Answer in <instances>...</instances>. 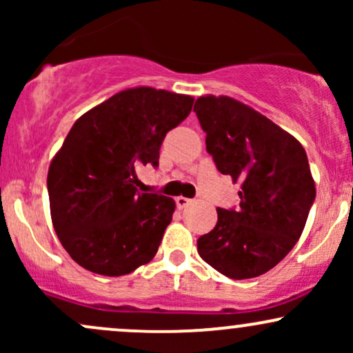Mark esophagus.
<instances>
[{
    "mask_svg": "<svg viewBox=\"0 0 353 353\" xmlns=\"http://www.w3.org/2000/svg\"><path fill=\"white\" fill-rule=\"evenodd\" d=\"M190 202H192V199H188V197H184V196L176 197V205H177V208H179V209L188 208Z\"/></svg>",
    "mask_w": 353,
    "mask_h": 353,
    "instance_id": "34e87169",
    "label": "esophagus"
}]
</instances>
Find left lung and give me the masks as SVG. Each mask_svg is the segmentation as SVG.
<instances>
[{"mask_svg": "<svg viewBox=\"0 0 353 353\" xmlns=\"http://www.w3.org/2000/svg\"><path fill=\"white\" fill-rule=\"evenodd\" d=\"M194 111L217 171L242 185L237 208L217 209L216 228L197 239V252L230 279L259 277L292 250L314 205L305 149L228 96L199 98Z\"/></svg>", "mask_w": 353, "mask_h": 353, "instance_id": "1", "label": "left lung"}]
</instances>
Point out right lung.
<instances>
[{
  "label": "right lung",
  "mask_w": 353,
  "mask_h": 353,
  "mask_svg": "<svg viewBox=\"0 0 353 353\" xmlns=\"http://www.w3.org/2000/svg\"><path fill=\"white\" fill-rule=\"evenodd\" d=\"M192 103L163 89H128L72 125L50 165L48 194L56 234L81 267L117 277L156 255L176 204L139 192L136 168L159 165L165 134Z\"/></svg>",
  "instance_id": "add662e5"
}]
</instances>
